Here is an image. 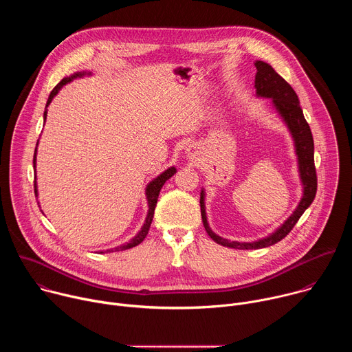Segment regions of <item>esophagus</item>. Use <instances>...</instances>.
I'll return each mask as SVG.
<instances>
[{"mask_svg":"<svg viewBox=\"0 0 352 352\" xmlns=\"http://www.w3.org/2000/svg\"><path fill=\"white\" fill-rule=\"evenodd\" d=\"M196 152H197V147H196L195 144H190V146H188V148H186V156H188L189 159H195Z\"/></svg>","mask_w":352,"mask_h":352,"instance_id":"34e87169","label":"esophagus"}]
</instances>
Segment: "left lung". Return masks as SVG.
I'll use <instances>...</instances> for the list:
<instances>
[{
  "label": "left lung",
  "instance_id": "8db88e82",
  "mask_svg": "<svg viewBox=\"0 0 352 352\" xmlns=\"http://www.w3.org/2000/svg\"><path fill=\"white\" fill-rule=\"evenodd\" d=\"M255 67L258 69L255 76L256 97L270 98V104L273 110L281 118V121L284 122V125L287 126L292 138L296 164H298V174L300 179V185H302V196H300L299 204L295 208V210L291 213V216L280 227H277L272 234L256 241L238 242V241L226 239L217 235L210 228L208 221V214H206V205H205L206 192H205V188H202V190H200V213H202V221L206 232L214 242L223 246L234 248V249H261L281 241L294 228L299 217L302 216L304 212L311 206L318 189L315 159H314V138H312L311 128L304 117L302 109L299 106L296 93L273 69L270 64L258 60L255 61Z\"/></svg>",
  "mask_w": 352,
  "mask_h": 352
}]
</instances>
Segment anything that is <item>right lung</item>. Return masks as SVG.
Wrapping results in <instances>:
<instances>
[{
	"instance_id": "right-lung-1",
	"label": "right lung",
	"mask_w": 352,
	"mask_h": 352,
	"mask_svg": "<svg viewBox=\"0 0 352 352\" xmlns=\"http://www.w3.org/2000/svg\"><path fill=\"white\" fill-rule=\"evenodd\" d=\"M91 71H82V72H74L72 75L64 78L53 90L52 93H50L48 96V100H47V104H45V110H44V114H43V120L45 122L47 120V109L50 106V103L53 102V98L58 94V91L64 87V85L75 80V79H79V78H83V76H91ZM37 144H38V140H37ZM37 144H36V148H34V157H33V168H34V195L38 196V189H37V181H36V156H37ZM177 173V168L175 167H168L167 170H164L160 175H157L156 178H153L152 181H150L147 185H146V189H144V195H146V199H147V214H146V219H144V223L142 226V228L138 231V234L128 242L120 245V246H116V248H111V249H106V250H97L98 254H107V252H114V250H125V249H129V248H133L136 245H139L147 235L148 232V228H150V224H152V220H153V216H155V209H156V205H157V197H159V193L163 188V185L166 184L167 179H170L174 174ZM40 206V205H38Z\"/></svg>"
}]
</instances>
